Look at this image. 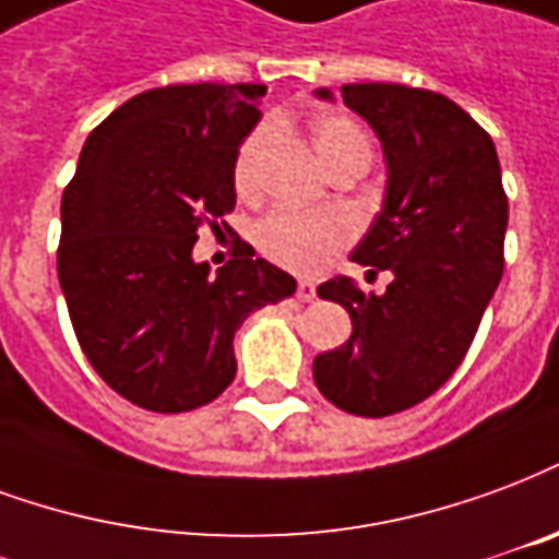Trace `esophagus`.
Here are the masks:
<instances>
[{
  "label": "esophagus",
  "mask_w": 559,
  "mask_h": 559,
  "mask_svg": "<svg viewBox=\"0 0 559 559\" xmlns=\"http://www.w3.org/2000/svg\"><path fill=\"white\" fill-rule=\"evenodd\" d=\"M296 296H299V301H313V299H317V287H313L311 281H299V287H296Z\"/></svg>",
  "instance_id": "obj_1"
}]
</instances>
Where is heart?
<instances>
[{"label": "heart", "mask_w": 559, "mask_h": 559, "mask_svg": "<svg viewBox=\"0 0 559 559\" xmlns=\"http://www.w3.org/2000/svg\"><path fill=\"white\" fill-rule=\"evenodd\" d=\"M269 135H272L269 127H258L237 153L234 189L246 201L260 195ZM311 144L329 171L341 163H353V159L370 163V142L361 127L346 115H322L311 121ZM254 239H258L260 254L272 263L299 272V275H317L353 239V222L334 210L311 213V210L278 206L260 222Z\"/></svg>", "instance_id": "b5f03b06"}]
</instances>
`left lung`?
<instances>
[{
    "label": "left lung",
    "mask_w": 559,
    "mask_h": 559,
    "mask_svg": "<svg viewBox=\"0 0 559 559\" xmlns=\"http://www.w3.org/2000/svg\"><path fill=\"white\" fill-rule=\"evenodd\" d=\"M341 97L373 127L388 165L382 213L353 260L394 278L379 296L343 275L320 284L353 334L313 358V382L349 415L388 417L456 373L503 275L510 206L491 135L444 94L358 82Z\"/></svg>",
    "instance_id": "8db88e82"
}]
</instances>
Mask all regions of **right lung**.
Masks as SVG:
<instances>
[{"label":"right lung","instance_id":"right-lung-1","mask_svg":"<svg viewBox=\"0 0 559 559\" xmlns=\"http://www.w3.org/2000/svg\"><path fill=\"white\" fill-rule=\"evenodd\" d=\"M266 85L144 91L91 132L61 198L59 281L82 353L147 412H192L237 376L248 313L296 293V278L237 237L218 269L192 260L198 227L234 210L239 144ZM225 225V222H222ZM227 227V225H225Z\"/></svg>","mask_w":559,"mask_h":559}]
</instances>
